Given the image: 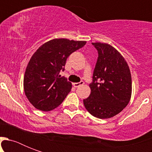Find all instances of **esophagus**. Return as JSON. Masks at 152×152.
<instances>
[{"label":"esophagus","instance_id":"34e87169","mask_svg":"<svg viewBox=\"0 0 152 152\" xmlns=\"http://www.w3.org/2000/svg\"><path fill=\"white\" fill-rule=\"evenodd\" d=\"M83 81H80V82H79V83H73L72 84H73V86L75 87V88H78V87H80V86L83 85Z\"/></svg>","mask_w":152,"mask_h":152}]
</instances>
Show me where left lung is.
I'll return each mask as SVG.
<instances>
[{"label":"left lung","instance_id":"1","mask_svg":"<svg viewBox=\"0 0 152 152\" xmlns=\"http://www.w3.org/2000/svg\"><path fill=\"white\" fill-rule=\"evenodd\" d=\"M99 57L93 73L90 96L83 99L95 118H110L127 106L132 95V77L124 57L110 44L92 42Z\"/></svg>","mask_w":152,"mask_h":152}]
</instances>
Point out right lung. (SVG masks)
<instances>
[{
	"label": "right lung",
	"instance_id": "right-lung-1",
	"mask_svg": "<svg viewBox=\"0 0 152 152\" xmlns=\"http://www.w3.org/2000/svg\"><path fill=\"white\" fill-rule=\"evenodd\" d=\"M85 41L54 39L42 45L32 55L23 78L27 99L36 109L50 111L60 106L72 89V83L59 72L64 71L72 53L82 48Z\"/></svg>",
	"mask_w": 152,
	"mask_h": 152
}]
</instances>
